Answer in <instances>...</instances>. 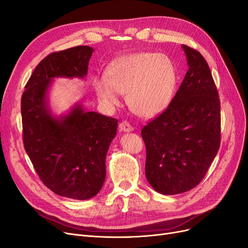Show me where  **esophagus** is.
Masks as SVG:
<instances>
[{"label":"esophagus","mask_w":248,"mask_h":248,"mask_svg":"<svg viewBox=\"0 0 248 248\" xmlns=\"http://www.w3.org/2000/svg\"><path fill=\"white\" fill-rule=\"evenodd\" d=\"M119 129L123 132H132L134 130V127L127 123L126 121H123L122 123H119Z\"/></svg>","instance_id":"1"}]
</instances>
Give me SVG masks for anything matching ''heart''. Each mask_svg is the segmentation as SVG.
Masks as SVG:
<instances>
[{
  "mask_svg": "<svg viewBox=\"0 0 248 248\" xmlns=\"http://www.w3.org/2000/svg\"><path fill=\"white\" fill-rule=\"evenodd\" d=\"M177 82V67L169 56L140 52L113 61L106 69L105 78H96L94 87L103 104L115 106L118 94L126 95L133 112L152 118L169 107Z\"/></svg>",
  "mask_w": 248,
  "mask_h": 248,
  "instance_id": "1",
  "label": "heart"
}]
</instances>
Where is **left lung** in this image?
Segmentation results:
<instances>
[{
  "instance_id": "1",
  "label": "left lung",
  "mask_w": 248,
  "mask_h": 248,
  "mask_svg": "<svg viewBox=\"0 0 248 248\" xmlns=\"http://www.w3.org/2000/svg\"><path fill=\"white\" fill-rule=\"evenodd\" d=\"M189 69L169 107L142 129L145 175L163 195L184 193L205 176L221 144V106L207 62L182 45Z\"/></svg>"
}]
</instances>
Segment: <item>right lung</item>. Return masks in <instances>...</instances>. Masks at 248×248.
I'll use <instances>...</instances> for the list:
<instances>
[{"label":"right lung","instance_id":"1","mask_svg":"<svg viewBox=\"0 0 248 248\" xmlns=\"http://www.w3.org/2000/svg\"><path fill=\"white\" fill-rule=\"evenodd\" d=\"M94 49L78 46L54 52L35 67L21 97L24 149L46 187L71 199L94 197L102 188L105 158L117 119L85 111L76 103L67 114L53 115L48 90L55 78H85Z\"/></svg>","mask_w":248,"mask_h":248}]
</instances>
